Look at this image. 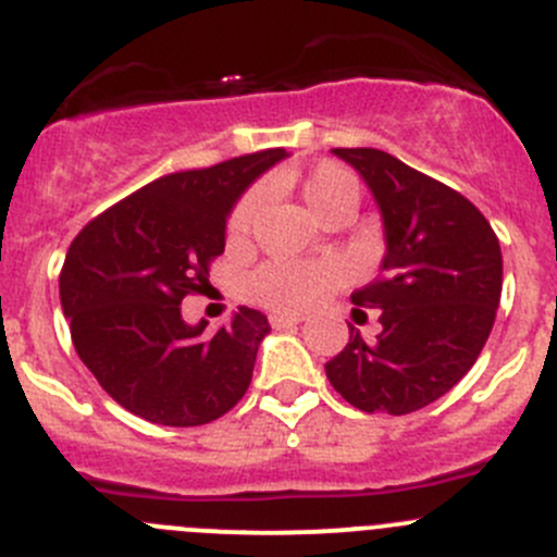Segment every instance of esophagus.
Wrapping results in <instances>:
<instances>
[{
    "mask_svg": "<svg viewBox=\"0 0 557 557\" xmlns=\"http://www.w3.org/2000/svg\"><path fill=\"white\" fill-rule=\"evenodd\" d=\"M305 318L301 315H288V312H272L269 315V323H272L274 329H288V326H296V323H301Z\"/></svg>",
    "mask_w": 557,
    "mask_h": 557,
    "instance_id": "obj_1",
    "label": "esophagus"
}]
</instances>
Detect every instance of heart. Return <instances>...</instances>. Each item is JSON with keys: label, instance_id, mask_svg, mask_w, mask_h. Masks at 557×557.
Masks as SVG:
<instances>
[{"label": "heart", "instance_id": "b5f03b06", "mask_svg": "<svg viewBox=\"0 0 557 557\" xmlns=\"http://www.w3.org/2000/svg\"><path fill=\"white\" fill-rule=\"evenodd\" d=\"M301 198L307 207L312 209L318 220L332 218L334 212H350L354 214L356 203H359L361 187L359 180L350 174L348 169L337 163H318L301 176L299 182ZM258 212H261V193H250L236 203L228 220V242L231 245H242L250 236L252 225H256ZM339 280V267L334 261H315V263H299V261H272L263 263L256 274L250 277L247 288L263 305L274 307V310H305L310 307L329 285Z\"/></svg>", "mask_w": 557, "mask_h": 557}]
</instances>
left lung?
<instances>
[{"instance_id":"left-lung-1","label":"left lung","mask_w":557,"mask_h":557,"mask_svg":"<svg viewBox=\"0 0 557 557\" xmlns=\"http://www.w3.org/2000/svg\"><path fill=\"white\" fill-rule=\"evenodd\" d=\"M370 187L383 220L381 277L350 296L377 310L381 332L350 339L326 377L364 413H413L444 397L482 354L504 285L484 214L451 187L381 149H332ZM367 318L364 310H354Z\"/></svg>"}]
</instances>
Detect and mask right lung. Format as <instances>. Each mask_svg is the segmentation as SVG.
<instances>
[{
    "instance_id": "obj_1",
    "label": "right lung",
    "mask_w": 557,
    "mask_h": 557,
    "mask_svg": "<svg viewBox=\"0 0 557 557\" xmlns=\"http://www.w3.org/2000/svg\"><path fill=\"white\" fill-rule=\"evenodd\" d=\"M285 149L180 171L106 209L70 245L59 299L81 361L129 413L198 428L228 413L252 381L263 312L239 307L228 326L182 318V299L209 285L225 223L242 193Z\"/></svg>"
}]
</instances>
